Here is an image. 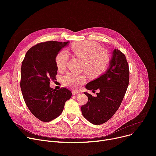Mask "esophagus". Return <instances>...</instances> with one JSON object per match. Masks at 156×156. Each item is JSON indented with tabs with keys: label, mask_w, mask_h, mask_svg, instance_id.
Here are the masks:
<instances>
[{
	"label": "esophagus",
	"mask_w": 156,
	"mask_h": 156,
	"mask_svg": "<svg viewBox=\"0 0 156 156\" xmlns=\"http://www.w3.org/2000/svg\"><path fill=\"white\" fill-rule=\"evenodd\" d=\"M80 94V92L78 91V90H73V91L72 92V94H73V95H78V94Z\"/></svg>",
	"instance_id": "1"
}]
</instances>
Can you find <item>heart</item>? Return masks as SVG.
<instances>
[{
  "mask_svg": "<svg viewBox=\"0 0 156 156\" xmlns=\"http://www.w3.org/2000/svg\"><path fill=\"white\" fill-rule=\"evenodd\" d=\"M73 54L83 61V69L90 76L96 78L100 76L107 69L109 62L108 53L93 41H86L74 44L71 48ZM68 60V54L62 51L57 55L55 63L59 71L65 69ZM86 81L83 75L69 73L62 77V82L66 85L77 88Z\"/></svg>",
  "mask_w": 156,
  "mask_h": 156,
  "instance_id": "heart-1",
  "label": "heart"
}]
</instances>
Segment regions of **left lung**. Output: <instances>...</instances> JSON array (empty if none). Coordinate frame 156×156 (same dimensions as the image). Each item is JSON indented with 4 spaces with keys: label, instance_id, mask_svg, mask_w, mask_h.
Wrapping results in <instances>:
<instances>
[{
    "label": "left lung",
    "instance_id": "8db88e82",
    "mask_svg": "<svg viewBox=\"0 0 156 156\" xmlns=\"http://www.w3.org/2000/svg\"><path fill=\"white\" fill-rule=\"evenodd\" d=\"M129 75L125 54L114 48L107 70L85 86L87 90L95 91L99 89L100 92L96 93V97L84 92L88 98V102L81 107L84 118L96 125L110 119L123 99L129 83Z\"/></svg>",
    "mask_w": 156,
    "mask_h": 156
}]
</instances>
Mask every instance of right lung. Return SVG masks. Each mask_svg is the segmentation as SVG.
Returning <instances> with one entry per match:
<instances>
[{
    "label": "right lung",
    "instance_id": "add662e5",
    "mask_svg": "<svg viewBox=\"0 0 156 156\" xmlns=\"http://www.w3.org/2000/svg\"><path fill=\"white\" fill-rule=\"evenodd\" d=\"M68 44L55 41L40 43L29 49L21 64L20 86L24 101L31 112L44 122L58 117L72 95L67 88L55 90L50 87V81L56 79V56Z\"/></svg>",
    "mask_w": 156,
    "mask_h": 156
}]
</instances>
